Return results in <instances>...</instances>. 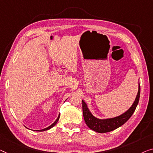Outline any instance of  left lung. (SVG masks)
<instances>
[{"label": "left lung", "instance_id": "8db88e82", "mask_svg": "<svg viewBox=\"0 0 153 153\" xmlns=\"http://www.w3.org/2000/svg\"><path fill=\"white\" fill-rule=\"evenodd\" d=\"M140 97V85L139 84L138 93L135 102L126 112L118 117L106 120H100L95 117L88 110L87 106L82 100V111L84 119L88 127L93 131L100 133H108L112 131L125 124L135 112Z\"/></svg>", "mask_w": 153, "mask_h": 153}]
</instances>
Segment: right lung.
I'll return each instance as SVG.
<instances>
[{
	"label": "right lung",
	"instance_id": "obj_1",
	"mask_svg": "<svg viewBox=\"0 0 153 153\" xmlns=\"http://www.w3.org/2000/svg\"><path fill=\"white\" fill-rule=\"evenodd\" d=\"M59 118H60V115H59V116H58V117L57 118V120L55 121V122L53 123V124H52L51 126H49V127H47V128H44V129H42V130H38V131H47V130H49V129H50V128H51L52 127H53L55 125H56V124H57V122H58V120H59Z\"/></svg>",
	"mask_w": 153,
	"mask_h": 153
}]
</instances>
